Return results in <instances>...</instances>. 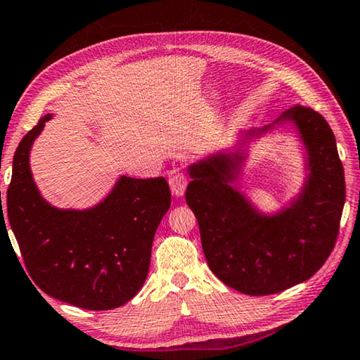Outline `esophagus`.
I'll return each instance as SVG.
<instances>
[{
  "label": "esophagus",
  "mask_w": 360,
  "mask_h": 360,
  "mask_svg": "<svg viewBox=\"0 0 360 360\" xmlns=\"http://www.w3.org/2000/svg\"><path fill=\"white\" fill-rule=\"evenodd\" d=\"M169 185L175 196H181L186 190V185H188V179L181 170H172L169 174Z\"/></svg>",
  "instance_id": "obj_1"
}]
</instances>
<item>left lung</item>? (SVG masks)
<instances>
[{
    "label": "left lung",
    "mask_w": 360,
    "mask_h": 360,
    "mask_svg": "<svg viewBox=\"0 0 360 360\" xmlns=\"http://www.w3.org/2000/svg\"><path fill=\"white\" fill-rule=\"evenodd\" d=\"M279 122H292L299 129L310 174L299 198L278 214H259L232 186L240 175L242 154L210 155L188 167L193 180L185 200L200 226L210 269L247 295L283 292L310 279L335 248L345 207V169L326 120L297 105Z\"/></svg>",
    "instance_id": "8db88e82"
}]
</instances>
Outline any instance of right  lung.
<instances>
[{"mask_svg":"<svg viewBox=\"0 0 360 360\" xmlns=\"http://www.w3.org/2000/svg\"><path fill=\"white\" fill-rule=\"evenodd\" d=\"M50 118L41 117L15 149L0 224L8 214L25 268L45 294L86 310L117 309L143 288L154 233L170 207L169 184L122 176L91 210L50 206L29 165L30 146Z\"/></svg>","mask_w":360,"mask_h":360,"instance_id":"add662e5","label":"right lung"}]
</instances>
